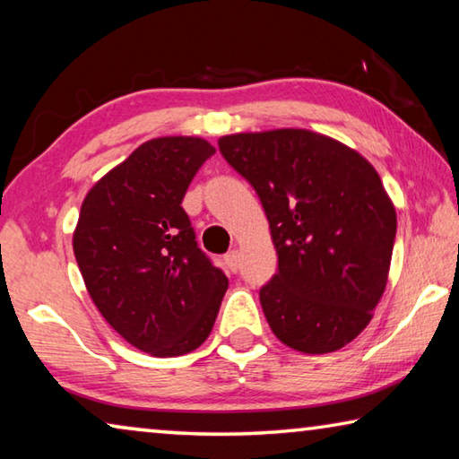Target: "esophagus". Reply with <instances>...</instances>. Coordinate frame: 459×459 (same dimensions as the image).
<instances>
[{
    "mask_svg": "<svg viewBox=\"0 0 459 459\" xmlns=\"http://www.w3.org/2000/svg\"><path fill=\"white\" fill-rule=\"evenodd\" d=\"M224 264H227L230 272H237L238 264H241V255H238V251H229L227 255H224Z\"/></svg>",
    "mask_w": 459,
    "mask_h": 459,
    "instance_id": "obj_1",
    "label": "esophagus"
}]
</instances>
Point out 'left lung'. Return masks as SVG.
Instances as JSON below:
<instances>
[{"instance_id": "8db88e82", "label": "left lung", "mask_w": 459, "mask_h": 459, "mask_svg": "<svg viewBox=\"0 0 459 459\" xmlns=\"http://www.w3.org/2000/svg\"><path fill=\"white\" fill-rule=\"evenodd\" d=\"M222 157L255 187L278 251L259 292L283 345L308 355L345 347L386 290L396 210L374 165L304 128L218 138Z\"/></svg>"}]
</instances>
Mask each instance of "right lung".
<instances>
[{
  "mask_svg": "<svg viewBox=\"0 0 459 459\" xmlns=\"http://www.w3.org/2000/svg\"><path fill=\"white\" fill-rule=\"evenodd\" d=\"M214 151L200 136L143 143L87 192L73 232L79 272L101 316L155 358L198 349L229 288L181 208Z\"/></svg>",
  "mask_w": 459,
  "mask_h": 459,
  "instance_id": "add662e5",
  "label": "right lung"
}]
</instances>
